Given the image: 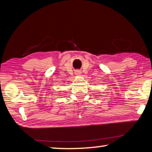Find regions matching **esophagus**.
Returning a JSON list of instances; mask_svg holds the SVG:
<instances>
[{
	"instance_id": "34e87169",
	"label": "esophagus",
	"mask_w": 152,
	"mask_h": 152,
	"mask_svg": "<svg viewBox=\"0 0 152 152\" xmlns=\"http://www.w3.org/2000/svg\"><path fill=\"white\" fill-rule=\"evenodd\" d=\"M76 72H77L76 73H79H79H80V71H79V70H77Z\"/></svg>"
}]
</instances>
